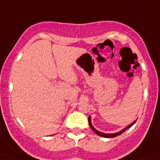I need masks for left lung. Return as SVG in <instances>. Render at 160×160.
Here are the masks:
<instances>
[{
    "label": "left lung",
    "instance_id": "1",
    "mask_svg": "<svg viewBox=\"0 0 160 160\" xmlns=\"http://www.w3.org/2000/svg\"><path fill=\"white\" fill-rule=\"evenodd\" d=\"M136 121H137V120H135V121H134V122H133L132 123H131L130 125H128V126L126 128H124V129H123V130H122V131H120L119 132L113 133V134H105V133H102V132H98V131L96 130V128H94V127L92 126V122H91V117H90V116H89V118H88V122H89V126L91 127V128H92V130L94 131L95 132H96V134H97V135L101 136V137H107V138H111V137H117V136H119L120 134H122V133L123 132H125V131H126L127 129L130 128L132 126V125L134 124V123H135Z\"/></svg>",
    "mask_w": 160,
    "mask_h": 160
}]
</instances>
